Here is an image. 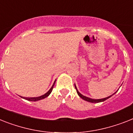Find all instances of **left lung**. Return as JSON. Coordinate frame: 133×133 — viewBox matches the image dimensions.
I'll return each mask as SVG.
<instances>
[{
	"label": "left lung",
	"instance_id": "left-lung-1",
	"mask_svg": "<svg viewBox=\"0 0 133 133\" xmlns=\"http://www.w3.org/2000/svg\"><path fill=\"white\" fill-rule=\"evenodd\" d=\"M75 88H76V92H77L78 95V96H79L82 98V99H83V100H86V101H87V102H92V103H98V102H103V101H104V100H107L108 98H109L111 96H110L107 97V98H103V99H98V100H94V99H91V98H88V97H86V96H83V95H82L81 94H80V93L78 92V91L77 90V89H76V85H75Z\"/></svg>",
	"mask_w": 133,
	"mask_h": 133
}]
</instances>
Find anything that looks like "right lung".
<instances>
[{
	"label": "right lung",
	"mask_w": 133,
	"mask_h": 133,
	"mask_svg": "<svg viewBox=\"0 0 133 133\" xmlns=\"http://www.w3.org/2000/svg\"><path fill=\"white\" fill-rule=\"evenodd\" d=\"M55 81L54 84L52 85V86L51 88H50V89L48 92L46 93V94H45L44 95H42V96H39V97H35V98H24L25 100H29V101H37V100H42V99H44V98H46V97H48V96L50 94V93H51L52 91V89H53V87H54V85H55Z\"/></svg>",
	"instance_id": "add662e5"
}]
</instances>
